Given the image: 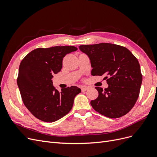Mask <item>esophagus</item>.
Here are the masks:
<instances>
[{
  "label": "esophagus",
  "instance_id": "obj_1",
  "mask_svg": "<svg viewBox=\"0 0 157 157\" xmlns=\"http://www.w3.org/2000/svg\"><path fill=\"white\" fill-rule=\"evenodd\" d=\"M81 90H82V92H85V91H86L87 90H88V87H86V86H82Z\"/></svg>",
  "mask_w": 157,
  "mask_h": 157
}]
</instances>
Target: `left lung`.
I'll return each instance as SVG.
<instances>
[{"instance_id": "8db88e82", "label": "left lung", "mask_w": 157, "mask_h": 157, "mask_svg": "<svg viewBox=\"0 0 157 157\" xmlns=\"http://www.w3.org/2000/svg\"><path fill=\"white\" fill-rule=\"evenodd\" d=\"M91 62L92 75H107L109 86L96 87L98 97L90 104L101 115L111 118L125 115L139 97L142 75L139 61L124 46L111 43L80 45Z\"/></svg>"}]
</instances>
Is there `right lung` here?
<instances>
[{"mask_svg":"<svg viewBox=\"0 0 157 157\" xmlns=\"http://www.w3.org/2000/svg\"><path fill=\"white\" fill-rule=\"evenodd\" d=\"M77 50L73 46L39 48L21 61L17 86L25 106L38 119L53 122L72 109L75 97L81 90L72 86L59 92L53 86L52 78L62 68L64 57Z\"/></svg>","mask_w":157,"mask_h":157,"instance_id":"1","label":"right lung"}]
</instances>
